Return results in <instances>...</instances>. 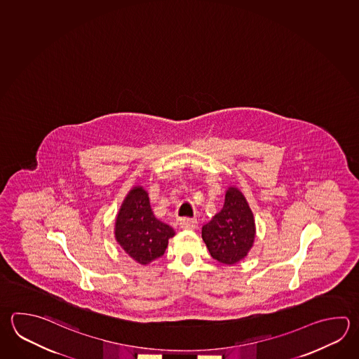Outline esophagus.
I'll return each mask as SVG.
<instances>
[{
	"label": "esophagus",
	"instance_id": "obj_1",
	"mask_svg": "<svg viewBox=\"0 0 359 359\" xmlns=\"http://www.w3.org/2000/svg\"><path fill=\"white\" fill-rule=\"evenodd\" d=\"M180 225L184 229H195L197 228V220L195 218H182L180 220Z\"/></svg>",
	"mask_w": 359,
	"mask_h": 359
}]
</instances>
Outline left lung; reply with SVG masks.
Returning <instances> with one entry per match:
<instances>
[{
  "mask_svg": "<svg viewBox=\"0 0 359 359\" xmlns=\"http://www.w3.org/2000/svg\"><path fill=\"white\" fill-rule=\"evenodd\" d=\"M203 239L211 257L225 265L245 259L255 239V220L242 192L229 187L223 209L203 226Z\"/></svg>",
  "mask_w": 359,
  "mask_h": 359,
  "instance_id": "left-lung-1",
  "label": "left lung"
}]
</instances>
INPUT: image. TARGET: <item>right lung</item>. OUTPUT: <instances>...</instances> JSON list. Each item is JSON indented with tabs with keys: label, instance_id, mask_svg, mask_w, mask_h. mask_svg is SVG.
I'll use <instances>...</instances> for the list:
<instances>
[{
	"label": "right lung",
	"instance_id": "right-lung-1",
	"mask_svg": "<svg viewBox=\"0 0 359 359\" xmlns=\"http://www.w3.org/2000/svg\"><path fill=\"white\" fill-rule=\"evenodd\" d=\"M114 233L125 252L141 265L163 256L168 239L175 236L170 225L155 218L142 187H135L127 195L116 219Z\"/></svg>",
	"mask_w": 359,
	"mask_h": 359
}]
</instances>
